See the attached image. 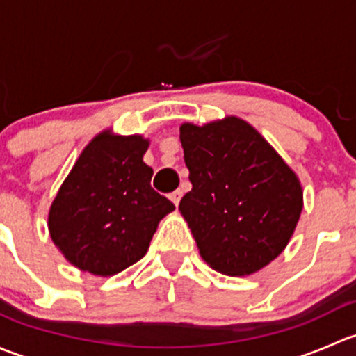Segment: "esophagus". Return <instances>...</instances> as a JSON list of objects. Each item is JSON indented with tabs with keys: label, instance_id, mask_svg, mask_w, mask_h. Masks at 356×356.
I'll use <instances>...</instances> for the list:
<instances>
[{
	"label": "esophagus",
	"instance_id": "esophagus-1",
	"mask_svg": "<svg viewBox=\"0 0 356 356\" xmlns=\"http://www.w3.org/2000/svg\"><path fill=\"white\" fill-rule=\"evenodd\" d=\"M168 198H170L172 203H174L175 207H177L179 201H181V198H182V191H181V189H175L174 193H170V196H168Z\"/></svg>",
	"mask_w": 356,
	"mask_h": 356
}]
</instances>
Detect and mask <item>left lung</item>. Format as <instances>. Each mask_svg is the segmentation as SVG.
Instances as JSON below:
<instances>
[{
    "label": "left lung",
    "mask_w": 356,
    "mask_h": 356,
    "mask_svg": "<svg viewBox=\"0 0 356 356\" xmlns=\"http://www.w3.org/2000/svg\"><path fill=\"white\" fill-rule=\"evenodd\" d=\"M181 145L193 189L179 203L213 270L250 275L282 253L303 208L296 174L238 117L182 124Z\"/></svg>",
    "instance_id": "8db88e82"
}]
</instances>
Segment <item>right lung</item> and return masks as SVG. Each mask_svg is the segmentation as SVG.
Returning a JSON list of instances; mask_svg holds the SVG:
<instances>
[{
    "label": "right lung",
    "mask_w": 356,
    "mask_h": 356,
    "mask_svg": "<svg viewBox=\"0 0 356 356\" xmlns=\"http://www.w3.org/2000/svg\"><path fill=\"white\" fill-rule=\"evenodd\" d=\"M143 136H96L53 200L48 229L63 257L81 270L113 275L141 260L158 222L174 203L152 188Z\"/></svg>",
    "instance_id": "obj_1"
}]
</instances>
